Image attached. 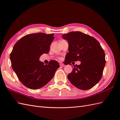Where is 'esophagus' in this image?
Wrapping results in <instances>:
<instances>
[{
	"mask_svg": "<svg viewBox=\"0 0 120 120\" xmlns=\"http://www.w3.org/2000/svg\"><path fill=\"white\" fill-rule=\"evenodd\" d=\"M65 65H64V64H60V66H61V67H64V66H65Z\"/></svg>",
	"mask_w": 120,
	"mask_h": 120,
	"instance_id": "34e87169",
	"label": "esophagus"
}]
</instances>
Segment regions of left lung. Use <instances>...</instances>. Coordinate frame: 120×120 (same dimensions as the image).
<instances>
[{
	"instance_id": "obj_1",
	"label": "left lung",
	"mask_w": 120,
	"mask_h": 120,
	"mask_svg": "<svg viewBox=\"0 0 120 120\" xmlns=\"http://www.w3.org/2000/svg\"><path fill=\"white\" fill-rule=\"evenodd\" d=\"M69 44L65 64L80 61V65L74 68L67 78L79 89L86 90L93 88L101 79L105 65V54L95 38L80 31L70 32L62 35ZM73 63V62H72Z\"/></svg>"
}]
</instances>
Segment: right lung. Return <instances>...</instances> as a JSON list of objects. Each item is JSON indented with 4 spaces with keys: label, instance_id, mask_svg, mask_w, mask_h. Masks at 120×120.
Returning <instances> with one entry per match:
<instances>
[{
    "label": "right lung",
    "instance_id": "add662e5",
    "mask_svg": "<svg viewBox=\"0 0 120 120\" xmlns=\"http://www.w3.org/2000/svg\"><path fill=\"white\" fill-rule=\"evenodd\" d=\"M54 34L36 33L27 34L20 39L10 54L11 67L22 83L31 89L44 87L54 77L60 67L56 60L45 65L39 60L43 54L50 51Z\"/></svg>",
    "mask_w": 120,
    "mask_h": 120
}]
</instances>
